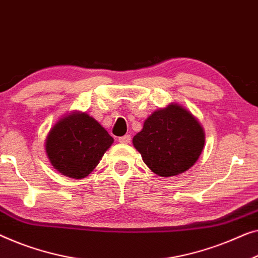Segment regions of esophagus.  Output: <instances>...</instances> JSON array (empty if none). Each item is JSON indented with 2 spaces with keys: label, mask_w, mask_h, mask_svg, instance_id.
Here are the masks:
<instances>
[{
  "label": "esophagus",
  "mask_w": 258,
  "mask_h": 258,
  "mask_svg": "<svg viewBox=\"0 0 258 258\" xmlns=\"http://www.w3.org/2000/svg\"><path fill=\"white\" fill-rule=\"evenodd\" d=\"M130 140H132L130 135H124V136L118 138V142H120L121 144H128V143H130Z\"/></svg>",
  "instance_id": "obj_1"
}]
</instances>
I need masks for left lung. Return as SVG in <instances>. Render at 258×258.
<instances>
[{"instance_id": "left-lung-1", "label": "left lung", "mask_w": 258, "mask_h": 258, "mask_svg": "<svg viewBox=\"0 0 258 258\" xmlns=\"http://www.w3.org/2000/svg\"><path fill=\"white\" fill-rule=\"evenodd\" d=\"M205 130L191 111L178 103L155 110L144 121L133 144L143 162L159 177L186 172L205 147Z\"/></svg>"}]
</instances>
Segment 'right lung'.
Returning <instances> with one entry per match:
<instances>
[{
  "mask_svg": "<svg viewBox=\"0 0 258 258\" xmlns=\"http://www.w3.org/2000/svg\"><path fill=\"white\" fill-rule=\"evenodd\" d=\"M114 143L107 130L85 111L73 110L54 123L45 138L46 156L59 173L88 177Z\"/></svg>",
  "mask_w": 258,
  "mask_h": 258,
  "instance_id": "add662e5",
  "label": "right lung"
}]
</instances>
